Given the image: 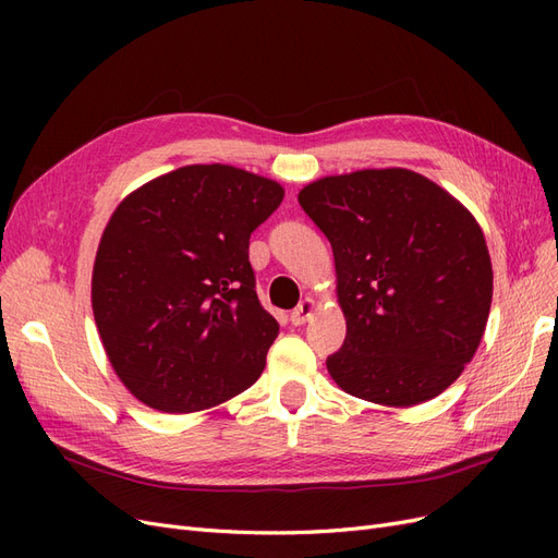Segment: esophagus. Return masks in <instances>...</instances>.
I'll return each instance as SVG.
<instances>
[{
    "label": "esophagus",
    "mask_w": 558,
    "mask_h": 558,
    "mask_svg": "<svg viewBox=\"0 0 558 558\" xmlns=\"http://www.w3.org/2000/svg\"><path fill=\"white\" fill-rule=\"evenodd\" d=\"M312 312H314V300H312V298H305V300H302L300 305L291 312V324H293V326L307 324L310 316H312Z\"/></svg>",
    "instance_id": "34e87169"
}]
</instances>
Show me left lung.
<instances>
[{
  "label": "left lung",
  "instance_id": "8db88e82",
  "mask_svg": "<svg viewBox=\"0 0 558 558\" xmlns=\"http://www.w3.org/2000/svg\"><path fill=\"white\" fill-rule=\"evenodd\" d=\"M326 234L347 337L335 384L412 408L461 377L482 342L494 269L480 223L445 189L402 167L318 179L298 195Z\"/></svg>",
  "mask_w": 558,
  "mask_h": 558
}]
</instances>
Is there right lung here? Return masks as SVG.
Here are the masks:
<instances>
[{"mask_svg":"<svg viewBox=\"0 0 558 558\" xmlns=\"http://www.w3.org/2000/svg\"><path fill=\"white\" fill-rule=\"evenodd\" d=\"M281 199L272 179L189 165L111 214L93 314L118 379L148 408L199 412L260 377L279 324L256 295L248 238Z\"/></svg>","mask_w":558,"mask_h":558,"instance_id":"obj_1","label":"right lung"}]
</instances>
